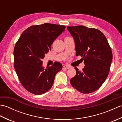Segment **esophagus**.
<instances>
[{"mask_svg":"<svg viewBox=\"0 0 122 122\" xmlns=\"http://www.w3.org/2000/svg\"><path fill=\"white\" fill-rule=\"evenodd\" d=\"M70 68V67L69 66L64 65L63 66V69H69Z\"/></svg>","mask_w":122,"mask_h":122,"instance_id":"34e87169","label":"esophagus"}]
</instances>
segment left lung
Segmentation results:
<instances>
[{
	"mask_svg": "<svg viewBox=\"0 0 122 122\" xmlns=\"http://www.w3.org/2000/svg\"><path fill=\"white\" fill-rule=\"evenodd\" d=\"M76 43V56L84 60V68L70 80L71 85L80 92L87 94L101 86L109 73L113 54L104 34L97 29L84 25L67 27Z\"/></svg>",
	"mask_w": 122,
	"mask_h": 122,
	"instance_id": "left-lung-1",
	"label": "left lung"
}]
</instances>
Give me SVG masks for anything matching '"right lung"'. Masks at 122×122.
<instances>
[{"mask_svg":"<svg viewBox=\"0 0 122 122\" xmlns=\"http://www.w3.org/2000/svg\"><path fill=\"white\" fill-rule=\"evenodd\" d=\"M66 28L63 25L49 23L31 25L22 32L15 43L14 68L22 86L28 92L41 95L53 85L56 75L61 70L62 66L55 62L45 69L42 59Z\"/></svg>","mask_w":122,"mask_h":122,"instance_id":"right-lung-1","label":"right lung"}]
</instances>
